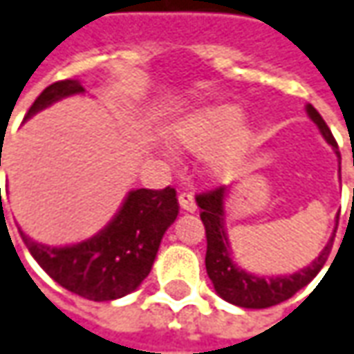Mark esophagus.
<instances>
[{"label": "esophagus", "mask_w": 354, "mask_h": 354, "mask_svg": "<svg viewBox=\"0 0 354 354\" xmlns=\"http://www.w3.org/2000/svg\"><path fill=\"white\" fill-rule=\"evenodd\" d=\"M178 201H180V207L187 211V213H194L197 209V203H196V197L192 192H182L180 196H178Z\"/></svg>", "instance_id": "34e87169"}]
</instances>
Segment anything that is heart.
<instances>
[{
    "mask_svg": "<svg viewBox=\"0 0 354 354\" xmlns=\"http://www.w3.org/2000/svg\"><path fill=\"white\" fill-rule=\"evenodd\" d=\"M242 126V114L238 108L213 106L203 108L178 120L172 127L174 143L189 153H203L223 145L230 137L236 136ZM236 157V141H228L211 157V170L223 176L227 174Z\"/></svg>",
    "mask_w": 354,
    "mask_h": 354,
    "instance_id": "obj_1",
    "label": "heart"
}]
</instances>
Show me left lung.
I'll list each match as a JSON object with an SVG mask.
<instances>
[{
	"instance_id": "1",
	"label": "left lung",
	"mask_w": 354,
	"mask_h": 354,
	"mask_svg": "<svg viewBox=\"0 0 354 354\" xmlns=\"http://www.w3.org/2000/svg\"><path fill=\"white\" fill-rule=\"evenodd\" d=\"M306 112L312 118V122L318 126L324 139L333 147L335 155L341 158L337 151V141L333 139L328 124L324 122V118L319 116L318 110L308 104ZM225 197H227V187L225 186L215 187V189L199 194L196 197L197 205L201 209L199 217L203 221L205 236H207L205 268H207V275L213 281V287L217 290L218 297L230 302V304L242 306V308H269V306H275L279 302L292 297L295 292H298L302 287H306L310 281L318 275L319 269L324 268V263L328 261L337 225H335V230H333L326 248L322 250V254L310 263L308 268L300 269L292 275L256 277V275L246 273L244 269L238 268L232 261L230 244H228L227 230H225Z\"/></svg>"
}]
</instances>
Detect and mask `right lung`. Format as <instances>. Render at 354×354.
Segmentation results:
<instances>
[{
    "label": "right lung",
    "mask_w": 354,
    "mask_h": 354,
    "mask_svg": "<svg viewBox=\"0 0 354 354\" xmlns=\"http://www.w3.org/2000/svg\"><path fill=\"white\" fill-rule=\"evenodd\" d=\"M79 93H85V88L77 79L52 83L38 95L26 118ZM178 209L174 187H141L127 194L124 205L106 228L73 246H46L26 236L21 228L19 232L38 266L57 285L79 297L104 302L129 295L149 275L160 240L176 221Z\"/></svg>",
    "instance_id": "add662e5"
}]
</instances>
